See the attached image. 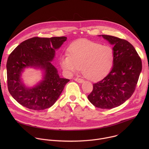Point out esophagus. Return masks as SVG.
I'll list each match as a JSON object with an SVG mask.
<instances>
[{
	"label": "esophagus",
	"instance_id": "1",
	"mask_svg": "<svg viewBox=\"0 0 149 149\" xmlns=\"http://www.w3.org/2000/svg\"><path fill=\"white\" fill-rule=\"evenodd\" d=\"M74 80L75 81H77V82H78V83H83L84 82V79H82L81 78H76L74 79Z\"/></svg>",
	"mask_w": 149,
	"mask_h": 149
}]
</instances>
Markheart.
<instances>
[{"label":"heart","instance_id":"1","mask_svg":"<svg viewBox=\"0 0 149 149\" xmlns=\"http://www.w3.org/2000/svg\"><path fill=\"white\" fill-rule=\"evenodd\" d=\"M114 61V53L111 47L81 39L70 45L68 55L61 56L60 63L69 75L76 73L81 68L85 77L96 81L109 74Z\"/></svg>","mask_w":149,"mask_h":149}]
</instances>
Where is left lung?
<instances>
[{
    "label": "left lung",
    "mask_w": 149,
    "mask_h": 149,
    "mask_svg": "<svg viewBox=\"0 0 149 149\" xmlns=\"http://www.w3.org/2000/svg\"><path fill=\"white\" fill-rule=\"evenodd\" d=\"M98 36L114 46V61L110 73L93 84L88 99L96 107L111 109L123 104L133 95L142 63L135 48L127 40L110 35Z\"/></svg>",
    "instance_id": "obj_1"
}]
</instances>
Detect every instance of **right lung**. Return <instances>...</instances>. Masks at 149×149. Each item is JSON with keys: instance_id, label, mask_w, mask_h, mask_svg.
I'll return each mask as SVG.
<instances>
[{"instance_id": "add662e5", "label": "right lung", "mask_w": 149, "mask_h": 149, "mask_svg": "<svg viewBox=\"0 0 149 149\" xmlns=\"http://www.w3.org/2000/svg\"><path fill=\"white\" fill-rule=\"evenodd\" d=\"M65 36L28 39L20 43L9 55L7 64L8 87L13 98L29 109L42 110L51 107L56 101L70 79L60 78L52 64L55 51ZM39 69L43 72L41 81L28 88L22 78L25 68Z\"/></svg>"}]
</instances>
